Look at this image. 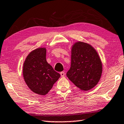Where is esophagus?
Listing matches in <instances>:
<instances>
[{"mask_svg":"<svg viewBox=\"0 0 124 124\" xmlns=\"http://www.w3.org/2000/svg\"><path fill=\"white\" fill-rule=\"evenodd\" d=\"M60 74H61V76L62 77H63L65 75V73L64 72H62L60 73Z\"/></svg>","mask_w":124,"mask_h":124,"instance_id":"obj_1","label":"esophagus"}]
</instances>
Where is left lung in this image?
Here are the masks:
<instances>
[{
    "label": "left lung",
    "mask_w": 124,
    "mask_h": 124,
    "mask_svg": "<svg viewBox=\"0 0 124 124\" xmlns=\"http://www.w3.org/2000/svg\"><path fill=\"white\" fill-rule=\"evenodd\" d=\"M68 79L81 90L88 91L100 81L102 64L96 50L91 45L81 41L73 45Z\"/></svg>",
    "instance_id": "obj_1"
}]
</instances>
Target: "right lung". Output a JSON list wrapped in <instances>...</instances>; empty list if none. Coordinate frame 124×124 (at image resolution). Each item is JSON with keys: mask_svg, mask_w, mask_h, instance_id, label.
<instances>
[{"mask_svg": "<svg viewBox=\"0 0 124 124\" xmlns=\"http://www.w3.org/2000/svg\"><path fill=\"white\" fill-rule=\"evenodd\" d=\"M46 49L38 48L31 51L24 61L23 75L26 84L34 93L45 95L60 77L46 60Z\"/></svg>", "mask_w": 124, "mask_h": 124, "instance_id": "right-lung-1", "label": "right lung"}]
</instances>
